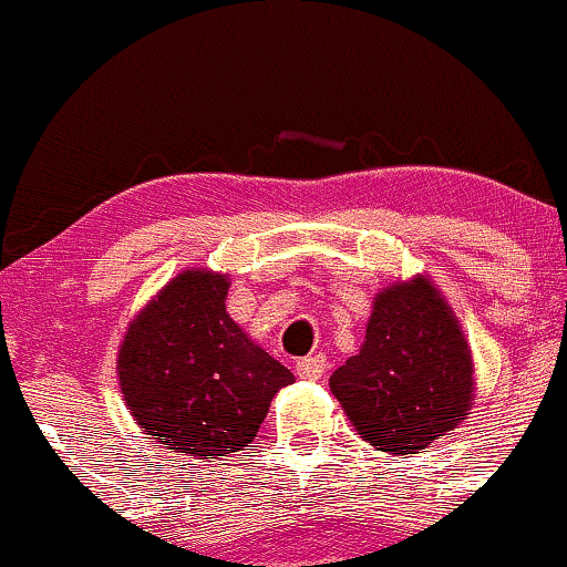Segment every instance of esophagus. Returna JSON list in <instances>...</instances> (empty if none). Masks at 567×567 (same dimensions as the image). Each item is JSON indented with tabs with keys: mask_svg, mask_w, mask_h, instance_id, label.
Here are the masks:
<instances>
[{
	"mask_svg": "<svg viewBox=\"0 0 567 567\" xmlns=\"http://www.w3.org/2000/svg\"><path fill=\"white\" fill-rule=\"evenodd\" d=\"M328 371L326 354H307V358L296 360V374L301 379H322Z\"/></svg>",
	"mask_w": 567,
	"mask_h": 567,
	"instance_id": "esophagus-1",
	"label": "esophagus"
}]
</instances>
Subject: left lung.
Returning a JSON list of instances; mask_svg holds the SVG:
<instances>
[{
	"mask_svg": "<svg viewBox=\"0 0 567 567\" xmlns=\"http://www.w3.org/2000/svg\"><path fill=\"white\" fill-rule=\"evenodd\" d=\"M474 384L450 303L416 274L374 298L363 347L333 371L331 393L360 439L388 455H416L465 420Z\"/></svg>",
	"mask_w": 567,
	"mask_h": 567,
	"instance_id": "left-lung-1",
	"label": "left lung"
}]
</instances>
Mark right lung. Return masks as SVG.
I'll use <instances>...</instances> for the list:
<instances>
[{
	"instance_id": "add662e5",
	"label": "right lung",
	"mask_w": 567,
	"mask_h": 567,
	"mask_svg": "<svg viewBox=\"0 0 567 567\" xmlns=\"http://www.w3.org/2000/svg\"><path fill=\"white\" fill-rule=\"evenodd\" d=\"M226 274L188 269L136 315L117 352L132 416L193 460L239 452L293 374L226 312Z\"/></svg>"
}]
</instances>
